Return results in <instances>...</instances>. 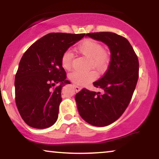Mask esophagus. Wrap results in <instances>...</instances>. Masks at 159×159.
<instances>
[{
  "mask_svg": "<svg viewBox=\"0 0 159 159\" xmlns=\"http://www.w3.org/2000/svg\"><path fill=\"white\" fill-rule=\"evenodd\" d=\"M73 86H74V88H75V89L76 92H80V91L81 90L82 88H80V87L76 85V84H73Z\"/></svg>",
  "mask_w": 159,
  "mask_h": 159,
  "instance_id": "1",
  "label": "esophagus"
}]
</instances>
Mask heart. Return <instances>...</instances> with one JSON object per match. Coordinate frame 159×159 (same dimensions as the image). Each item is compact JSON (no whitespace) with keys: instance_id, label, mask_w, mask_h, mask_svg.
<instances>
[{"instance_id":"1","label":"heart","mask_w":159,"mask_h":159,"mask_svg":"<svg viewBox=\"0 0 159 159\" xmlns=\"http://www.w3.org/2000/svg\"><path fill=\"white\" fill-rule=\"evenodd\" d=\"M78 51L90 60V66L99 72H102L107 68L109 61L108 54L104 51L103 46L96 41L90 39L85 40L78 47ZM72 59L73 55L70 51H66L63 53L61 62L65 70H70L72 66ZM69 77V80L76 84L86 85L95 79L96 75L93 71H75L71 72Z\"/></svg>"}]
</instances>
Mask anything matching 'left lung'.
<instances>
[{
    "label": "left lung",
    "mask_w": 159,
    "mask_h": 159,
    "mask_svg": "<svg viewBox=\"0 0 159 159\" xmlns=\"http://www.w3.org/2000/svg\"><path fill=\"white\" fill-rule=\"evenodd\" d=\"M86 36L107 45L111 61L105 75L93 82L103 93L84 88L75 95V101L78 112L86 122L104 127L117 120L129 105L138 80V58L129 41L122 36L108 32Z\"/></svg>",
    "instance_id": "8db88e82"
}]
</instances>
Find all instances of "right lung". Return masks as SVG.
Returning a JSON list of instances; mask_svg holds the SVG:
<instances>
[{
  "mask_svg": "<svg viewBox=\"0 0 159 159\" xmlns=\"http://www.w3.org/2000/svg\"><path fill=\"white\" fill-rule=\"evenodd\" d=\"M84 35L48 34L24 53L15 76V100L21 118L30 127L45 129L57 121L61 89L69 83L61 56ZM56 84L59 85L53 88Z\"/></svg>",
  "mask_w": 159,
  "mask_h": 159,
  "instance_id": "add662e5",
  "label": "right lung"
}]
</instances>
